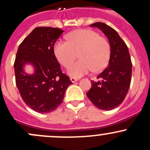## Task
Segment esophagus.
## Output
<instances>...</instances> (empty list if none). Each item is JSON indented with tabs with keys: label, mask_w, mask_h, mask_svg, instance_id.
I'll return each mask as SVG.
<instances>
[{
	"label": "esophagus",
	"mask_w": 150,
	"mask_h": 150,
	"mask_svg": "<svg viewBox=\"0 0 150 150\" xmlns=\"http://www.w3.org/2000/svg\"><path fill=\"white\" fill-rule=\"evenodd\" d=\"M70 80H71L72 83H75L76 81H78V79L75 78H70Z\"/></svg>",
	"instance_id": "obj_1"
}]
</instances>
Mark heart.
<instances>
[{
    "instance_id": "1",
    "label": "heart",
    "mask_w": 150,
    "mask_h": 150,
    "mask_svg": "<svg viewBox=\"0 0 150 150\" xmlns=\"http://www.w3.org/2000/svg\"><path fill=\"white\" fill-rule=\"evenodd\" d=\"M65 38L67 41H57L53 49L57 60L65 67L80 57V60L69 67L70 77L81 78L92 70L99 72L108 65L111 48L105 38L89 29L76 30Z\"/></svg>"
}]
</instances>
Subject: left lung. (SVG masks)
Returning <instances> with one entry per match:
<instances>
[{
	"label": "left lung",
	"mask_w": 150,
	"mask_h": 150,
	"mask_svg": "<svg viewBox=\"0 0 150 150\" xmlns=\"http://www.w3.org/2000/svg\"><path fill=\"white\" fill-rule=\"evenodd\" d=\"M90 26L98 28L104 33L110 42L111 52L108 67L98 75V81L92 80L87 96L99 109L112 110L124 101L130 86V55L125 42L112 28L101 22Z\"/></svg>",
	"instance_id": "left-lung-1"
}]
</instances>
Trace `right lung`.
<instances>
[{"mask_svg":"<svg viewBox=\"0 0 150 150\" xmlns=\"http://www.w3.org/2000/svg\"><path fill=\"white\" fill-rule=\"evenodd\" d=\"M62 33L57 28H35L20 44L16 55L15 76L20 95L29 108L41 114L57 109L72 84L54 53V45ZM27 63L35 67L33 75L24 72Z\"/></svg>","mask_w":150,"mask_h":150,"instance_id":"right-lung-1","label":"right lung"}]
</instances>
